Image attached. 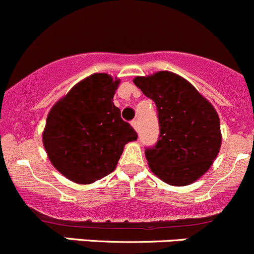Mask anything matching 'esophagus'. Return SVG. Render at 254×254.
I'll list each match as a JSON object with an SVG mask.
<instances>
[{
    "mask_svg": "<svg viewBox=\"0 0 254 254\" xmlns=\"http://www.w3.org/2000/svg\"><path fill=\"white\" fill-rule=\"evenodd\" d=\"M132 127L134 128L135 132H138V121H137V120H134V121H132Z\"/></svg>",
    "mask_w": 254,
    "mask_h": 254,
    "instance_id": "obj_1",
    "label": "esophagus"
}]
</instances>
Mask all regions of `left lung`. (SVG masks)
<instances>
[{"mask_svg": "<svg viewBox=\"0 0 254 254\" xmlns=\"http://www.w3.org/2000/svg\"><path fill=\"white\" fill-rule=\"evenodd\" d=\"M133 82L157 106L159 138L145 149L150 170L174 187L201 178L221 147L220 119L213 106L188 80L170 71L137 76Z\"/></svg>", "mask_w": 254, "mask_h": 254, "instance_id": "1", "label": "left lung"}]
</instances>
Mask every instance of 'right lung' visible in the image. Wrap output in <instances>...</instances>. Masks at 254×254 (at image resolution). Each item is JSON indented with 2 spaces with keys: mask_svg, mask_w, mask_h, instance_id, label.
I'll return each mask as SVG.
<instances>
[{
  "mask_svg": "<svg viewBox=\"0 0 254 254\" xmlns=\"http://www.w3.org/2000/svg\"><path fill=\"white\" fill-rule=\"evenodd\" d=\"M120 80L92 74L77 82L49 111L43 145L58 172L77 184L112 173L137 133L114 105Z\"/></svg>",
  "mask_w": 254,
  "mask_h": 254,
  "instance_id": "1",
  "label": "right lung"
}]
</instances>
